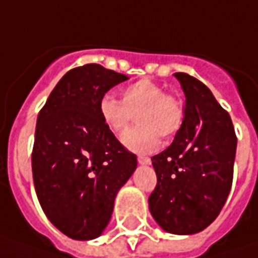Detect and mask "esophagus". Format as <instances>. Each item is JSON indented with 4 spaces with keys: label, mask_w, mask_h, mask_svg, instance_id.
<instances>
[{
    "label": "esophagus",
    "mask_w": 258,
    "mask_h": 258,
    "mask_svg": "<svg viewBox=\"0 0 258 258\" xmlns=\"http://www.w3.org/2000/svg\"><path fill=\"white\" fill-rule=\"evenodd\" d=\"M138 162L141 165H149L151 164V159L148 158V156H142V155H139L138 156Z\"/></svg>",
    "instance_id": "esophagus-1"
}]
</instances>
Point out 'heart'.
I'll list each match as a JSON object with an SVG mask.
<instances>
[{"label": "heart", "mask_w": 258, "mask_h": 258, "mask_svg": "<svg viewBox=\"0 0 258 258\" xmlns=\"http://www.w3.org/2000/svg\"><path fill=\"white\" fill-rule=\"evenodd\" d=\"M135 113L139 124L122 136V144L135 152H152L159 145V135L171 138L183 123L182 102L148 79L123 87L122 100L112 94H104L99 100V114L116 135L129 126Z\"/></svg>", "instance_id": "b5f03b06"}]
</instances>
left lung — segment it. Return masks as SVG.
Here are the masks:
<instances>
[{
    "mask_svg": "<svg viewBox=\"0 0 258 258\" xmlns=\"http://www.w3.org/2000/svg\"><path fill=\"white\" fill-rule=\"evenodd\" d=\"M185 94L183 123L164 152L152 156L158 183L149 211L166 233L203 231L223 210L233 183L237 136L211 90L175 73Z\"/></svg>",
    "mask_w": 258,
    "mask_h": 258,
    "instance_id": "obj_1",
    "label": "left lung"
}]
</instances>
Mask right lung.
Here are the masks:
<instances>
[{"mask_svg": "<svg viewBox=\"0 0 258 258\" xmlns=\"http://www.w3.org/2000/svg\"><path fill=\"white\" fill-rule=\"evenodd\" d=\"M127 79L100 64L76 67L37 117L31 156L37 198L51 224L73 240L102 235L116 195L136 169V155L99 114L102 96Z\"/></svg>", "mask_w": 258, "mask_h": 258, "instance_id": "add662e5", "label": "right lung"}]
</instances>
